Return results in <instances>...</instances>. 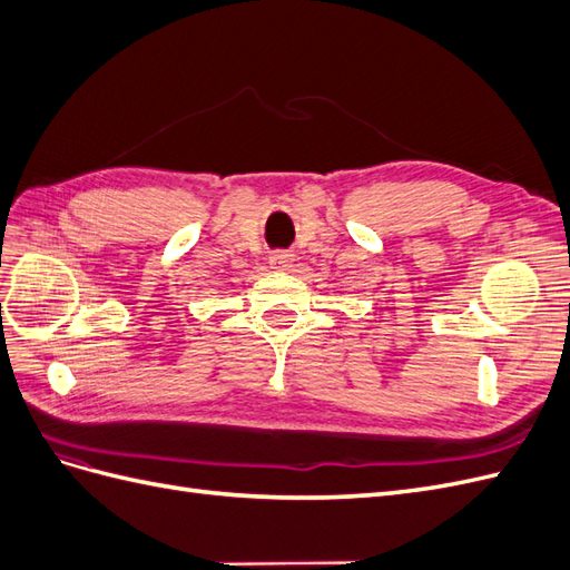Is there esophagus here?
<instances>
[{"mask_svg":"<svg viewBox=\"0 0 570 570\" xmlns=\"http://www.w3.org/2000/svg\"><path fill=\"white\" fill-rule=\"evenodd\" d=\"M292 264H295V254H289V252H275V254H271V266L273 268L287 271V268H292Z\"/></svg>","mask_w":570,"mask_h":570,"instance_id":"obj_1","label":"esophagus"}]
</instances>
